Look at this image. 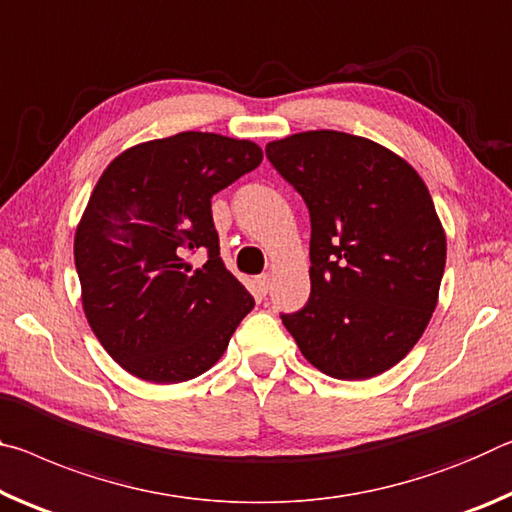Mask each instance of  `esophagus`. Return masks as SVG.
<instances>
[{"instance_id": "esophagus-1", "label": "esophagus", "mask_w": 512, "mask_h": 512, "mask_svg": "<svg viewBox=\"0 0 512 512\" xmlns=\"http://www.w3.org/2000/svg\"><path fill=\"white\" fill-rule=\"evenodd\" d=\"M254 286H256V290L261 292V295H267V292H270V288H272V276L270 274H261V276H256L254 279Z\"/></svg>"}]
</instances>
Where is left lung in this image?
<instances>
[{
    "label": "left lung",
    "mask_w": 512,
    "mask_h": 512,
    "mask_svg": "<svg viewBox=\"0 0 512 512\" xmlns=\"http://www.w3.org/2000/svg\"><path fill=\"white\" fill-rule=\"evenodd\" d=\"M265 154L311 213V299L283 326L333 379L383 374L438 306L447 236L429 188L399 154L342 131L292 133Z\"/></svg>",
    "instance_id": "obj_1"
}]
</instances>
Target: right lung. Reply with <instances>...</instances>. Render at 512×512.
<instances>
[{
	"instance_id": "add662e5",
	"label": "right lung",
	"mask_w": 512,
	"mask_h": 512,
	"mask_svg": "<svg viewBox=\"0 0 512 512\" xmlns=\"http://www.w3.org/2000/svg\"><path fill=\"white\" fill-rule=\"evenodd\" d=\"M263 161L251 140L181 131L108 163L74 233L81 304L117 365L190 381L222 358L254 297L220 261L211 197ZM208 248L192 271L185 254Z\"/></svg>"
}]
</instances>
